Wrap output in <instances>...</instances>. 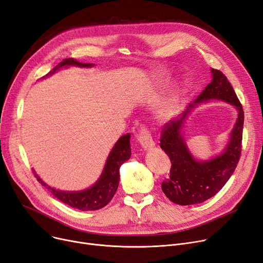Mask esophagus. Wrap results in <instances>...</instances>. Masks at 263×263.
Segmentation results:
<instances>
[{"label": "esophagus", "instance_id": "obj_1", "mask_svg": "<svg viewBox=\"0 0 263 263\" xmlns=\"http://www.w3.org/2000/svg\"><path fill=\"white\" fill-rule=\"evenodd\" d=\"M138 140H139L140 144L143 146V148H145V149H149V148L155 146L153 136H152L149 130H148L145 125H142L141 129L139 130Z\"/></svg>", "mask_w": 263, "mask_h": 263}]
</instances>
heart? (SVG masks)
Wrapping results in <instances>:
<instances>
[{
  "label": "heart",
  "mask_w": 263,
  "mask_h": 263,
  "mask_svg": "<svg viewBox=\"0 0 263 263\" xmlns=\"http://www.w3.org/2000/svg\"><path fill=\"white\" fill-rule=\"evenodd\" d=\"M177 96L176 95H172L171 98L168 99V101L166 102L165 106L162 108L161 112H160V116L162 118H170L173 116V114L175 112L176 106H177Z\"/></svg>",
  "instance_id": "1"
}]
</instances>
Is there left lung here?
<instances>
[{"instance_id": "obj_1", "label": "left lung", "mask_w": 263, "mask_h": 263, "mask_svg": "<svg viewBox=\"0 0 263 263\" xmlns=\"http://www.w3.org/2000/svg\"><path fill=\"white\" fill-rule=\"evenodd\" d=\"M213 81L196 102L211 99L222 100L234 105L238 111L231 140L223 154L206 162L196 161L189 154L180 128L189 109L181 118L171 119L162 127L160 147L171 160L170 177L162 181V191L175 204L191 205L206 201L218 193L233 174L242 153L244 110L235 91L226 75L212 68ZM193 105H190L192 107Z\"/></svg>"}]
</instances>
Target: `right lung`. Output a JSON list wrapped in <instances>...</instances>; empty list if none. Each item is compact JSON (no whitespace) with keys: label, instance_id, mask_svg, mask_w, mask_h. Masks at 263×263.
I'll return each mask as SVG.
<instances>
[{"label":"right lung","instance_id":"obj_1","mask_svg":"<svg viewBox=\"0 0 263 263\" xmlns=\"http://www.w3.org/2000/svg\"><path fill=\"white\" fill-rule=\"evenodd\" d=\"M65 65H77V66H92L90 63H82L74 60L73 58L64 59L60 62L49 74H53L57 70ZM48 76V74L46 75ZM45 77V76H44ZM131 157V147H130V134L122 135L118 140L116 145L114 146L112 151L110 152L107 161L104 167L103 173L96 184L84 191L76 192H67L55 190L49 186L37 176L34 172L36 179L41 182L43 186L46 187L48 191L66 205H70L71 208L77 209L79 211H97L107 205L112 197L115 196L119 185V168L123 162Z\"/></svg>","mask_w":263,"mask_h":263}]
</instances>
